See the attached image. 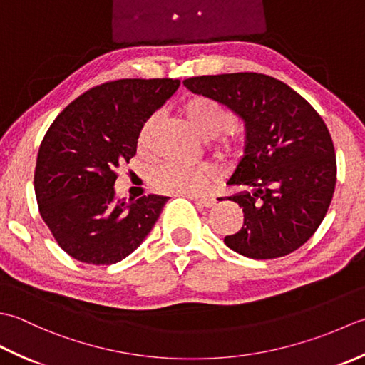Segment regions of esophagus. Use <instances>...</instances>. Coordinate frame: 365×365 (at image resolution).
<instances>
[{
	"instance_id": "34e87169",
	"label": "esophagus",
	"mask_w": 365,
	"mask_h": 365,
	"mask_svg": "<svg viewBox=\"0 0 365 365\" xmlns=\"http://www.w3.org/2000/svg\"><path fill=\"white\" fill-rule=\"evenodd\" d=\"M193 202L200 206H205V207H211L215 205V198L212 197H190Z\"/></svg>"
}]
</instances>
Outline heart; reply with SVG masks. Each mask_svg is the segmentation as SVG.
<instances>
[{
    "label": "heart",
    "instance_id": "heart-1",
    "mask_svg": "<svg viewBox=\"0 0 365 365\" xmlns=\"http://www.w3.org/2000/svg\"><path fill=\"white\" fill-rule=\"evenodd\" d=\"M181 113L190 128L195 130L200 137L210 140L217 137L222 132H228L222 137L220 146L230 151L236 145V138L233 137L232 129L233 113L225 106L215 99L206 98V96H195L190 98L181 107ZM158 116H151L138 135V146L143 148L148 143L150 133L154 128ZM215 178V170L206 165L200 167H184L176 163H167L153 173L154 189L162 193H175V195H195L202 192L207 184Z\"/></svg>",
    "mask_w": 365,
    "mask_h": 365
}]
</instances>
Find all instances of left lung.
I'll use <instances>...</instances> for the list:
<instances>
[{
	"label": "left lung",
	"mask_w": 365,
	"mask_h": 365,
	"mask_svg": "<svg viewBox=\"0 0 365 365\" xmlns=\"http://www.w3.org/2000/svg\"><path fill=\"white\" fill-rule=\"evenodd\" d=\"M182 85L220 102L244 124L242 155L227 181L242 187L227 200L242 207L244 224L224 242L254 259L299 249L323 222L336 189V151L322 116L263 73L192 77Z\"/></svg>",
	"instance_id": "1"
}]
</instances>
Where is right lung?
<instances>
[{
  "label": "right lung",
  "instance_id": "right-lung-1",
  "mask_svg": "<svg viewBox=\"0 0 365 365\" xmlns=\"http://www.w3.org/2000/svg\"><path fill=\"white\" fill-rule=\"evenodd\" d=\"M172 78H125L89 89L58 115L42 140L34 192L66 254L115 264L151 233L168 197L123 202L116 172L137 153L140 130L180 88Z\"/></svg>",
  "mask_w": 365,
  "mask_h": 365
}]
</instances>
